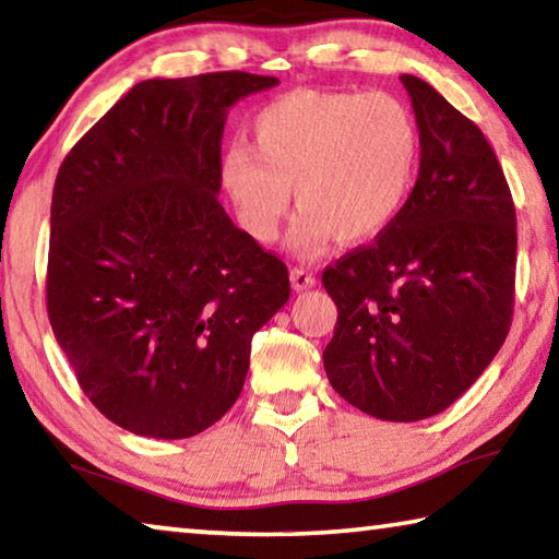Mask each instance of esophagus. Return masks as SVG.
Instances as JSON below:
<instances>
[{
  "mask_svg": "<svg viewBox=\"0 0 559 559\" xmlns=\"http://www.w3.org/2000/svg\"><path fill=\"white\" fill-rule=\"evenodd\" d=\"M290 283L296 290H306V288H313L316 286V276L313 273H308L306 269H293L290 271Z\"/></svg>",
  "mask_w": 559,
  "mask_h": 559,
  "instance_id": "34e87169",
  "label": "esophagus"
}]
</instances>
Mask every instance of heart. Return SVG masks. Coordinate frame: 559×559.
Returning a JSON list of instances; mask_svg holds the SVG:
<instances>
[{"label": "heart", "instance_id": "b5f03b06", "mask_svg": "<svg viewBox=\"0 0 559 559\" xmlns=\"http://www.w3.org/2000/svg\"><path fill=\"white\" fill-rule=\"evenodd\" d=\"M251 138L253 150L224 153L222 185L243 229L263 243L278 236L296 187L290 249L302 259L335 236L365 243L384 234L419 173V120L390 93L290 91L257 112Z\"/></svg>", "mask_w": 559, "mask_h": 559}]
</instances>
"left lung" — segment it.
<instances>
[{"mask_svg": "<svg viewBox=\"0 0 559 559\" xmlns=\"http://www.w3.org/2000/svg\"><path fill=\"white\" fill-rule=\"evenodd\" d=\"M421 128L419 177L396 222L323 271L337 325L333 390L384 421L451 406L498 355L513 318L515 206L476 122L402 75Z\"/></svg>", "mask_w": 559, "mask_h": 559, "instance_id": "1", "label": "left lung"}]
</instances>
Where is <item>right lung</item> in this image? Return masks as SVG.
<instances>
[{"instance_id": "add662e5", "label": "right lung", "mask_w": 559, "mask_h": 559, "mask_svg": "<svg viewBox=\"0 0 559 559\" xmlns=\"http://www.w3.org/2000/svg\"><path fill=\"white\" fill-rule=\"evenodd\" d=\"M278 79L219 71L135 83L59 167L46 308L93 406L138 437L187 439L231 409L288 269L236 226L226 110Z\"/></svg>"}]
</instances>
